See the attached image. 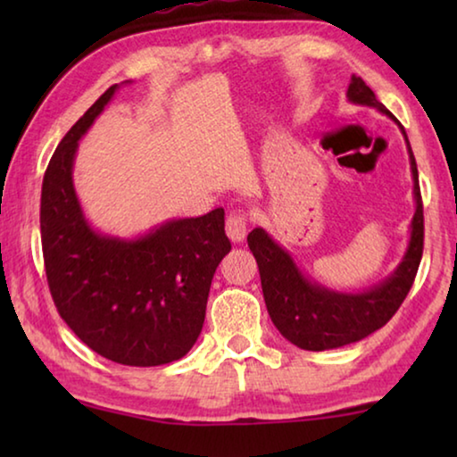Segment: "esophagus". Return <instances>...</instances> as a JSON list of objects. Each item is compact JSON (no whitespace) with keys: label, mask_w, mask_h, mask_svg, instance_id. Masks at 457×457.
<instances>
[{"label":"esophagus","mask_w":457,"mask_h":457,"mask_svg":"<svg viewBox=\"0 0 457 457\" xmlns=\"http://www.w3.org/2000/svg\"><path fill=\"white\" fill-rule=\"evenodd\" d=\"M247 231V218L244 212H236L231 213L228 221H226V234L231 239V242H244Z\"/></svg>","instance_id":"obj_1"}]
</instances>
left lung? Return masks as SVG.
Returning a JSON list of instances; mask_svg holds the SVG:
<instances>
[{"label": "left lung", "mask_w": 457, "mask_h": 457, "mask_svg": "<svg viewBox=\"0 0 457 457\" xmlns=\"http://www.w3.org/2000/svg\"><path fill=\"white\" fill-rule=\"evenodd\" d=\"M346 98L353 104L370 106L391 120L397 119L375 98L361 76L351 79ZM409 165L413 177L415 213L409 226V242L403 258L393 272L367 290L340 292L327 288L308 278L294 262L292 253L282 247L264 228H253L247 234V245L260 268L262 292L274 327L280 335L304 351H328L357 343L378 330L399 311L407 292L411 290L423 253V205L420 193L415 157L405 135Z\"/></svg>", "instance_id": "8db88e82"}]
</instances>
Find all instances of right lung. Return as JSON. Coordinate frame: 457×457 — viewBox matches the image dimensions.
Masks as SVG:
<instances>
[{
	"instance_id": "right-lung-1",
	"label": "right lung",
	"mask_w": 457,
	"mask_h": 457,
	"mask_svg": "<svg viewBox=\"0 0 457 457\" xmlns=\"http://www.w3.org/2000/svg\"><path fill=\"white\" fill-rule=\"evenodd\" d=\"M122 84L130 80L108 88L52 154L42 183V250L54 304L74 335L108 361L157 367L195 345L213 274L231 244L221 207L135 237L92 228L74 189V159Z\"/></svg>"
}]
</instances>
